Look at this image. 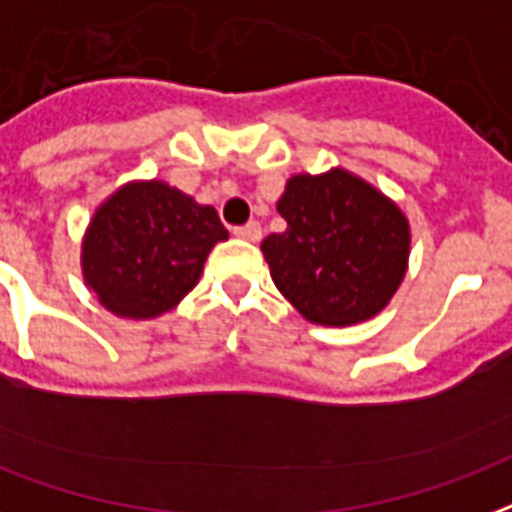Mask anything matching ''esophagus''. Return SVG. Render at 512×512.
Wrapping results in <instances>:
<instances>
[{"mask_svg":"<svg viewBox=\"0 0 512 512\" xmlns=\"http://www.w3.org/2000/svg\"><path fill=\"white\" fill-rule=\"evenodd\" d=\"M233 233H236L238 238H244V241H252V244H255V241L263 238V227H260V222H246V225L236 227Z\"/></svg>","mask_w":512,"mask_h":512,"instance_id":"34e87169","label":"esophagus"}]
</instances>
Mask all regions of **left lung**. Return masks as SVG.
<instances>
[{"mask_svg":"<svg viewBox=\"0 0 512 512\" xmlns=\"http://www.w3.org/2000/svg\"><path fill=\"white\" fill-rule=\"evenodd\" d=\"M276 211L285 233L260 244L279 293L309 323H363L380 314L410 263V222L396 203L344 168L287 179Z\"/></svg>","mask_w":512,"mask_h":512,"instance_id":"left-lung-1","label":"left lung"}]
</instances>
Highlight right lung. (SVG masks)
Here are the masks:
<instances>
[{"label":"right lung","mask_w":512,"mask_h":512,"mask_svg":"<svg viewBox=\"0 0 512 512\" xmlns=\"http://www.w3.org/2000/svg\"><path fill=\"white\" fill-rule=\"evenodd\" d=\"M227 230L214 206L165 181H130L94 211L81 244L83 282L116 317L151 320L198 285Z\"/></svg>","instance_id":"right-lung-1"}]
</instances>
